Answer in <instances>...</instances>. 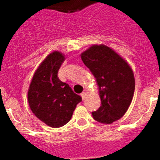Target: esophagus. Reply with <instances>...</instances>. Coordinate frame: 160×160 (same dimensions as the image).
Returning <instances> with one entry per match:
<instances>
[{"instance_id":"obj_1","label":"esophagus","mask_w":160,"mask_h":160,"mask_svg":"<svg viewBox=\"0 0 160 160\" xmlns=\"http://www.w3.org/2000/svg\"><path fill=\"white\" fill-rule=\"evenodd\" d=\"M80 95H81V97H82V100H85V95H86V93L85 92H82L81 94H80Z\"/></svg>"}]
</instances>
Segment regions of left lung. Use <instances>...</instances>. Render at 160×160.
Returning <instances> with one entry per match:
<instances>
[{"instance_id":"left-lung-1","label":"left lung","mask_w":160,"mask_h":160,"mask_svg":"<svg viewBox=\"0 0 160 160\" xmlns=\"http://www.w3.org/2000/svg\"><path fill=\"white\" fill-rule=\"evenodd\" d=\"M81 60L95 76L101 105L92 112L93 118L103 124H112L129 109L134 96L133 70L125 60L105 45L92 46L81 54Z\"/></svg>"}]
</instances>
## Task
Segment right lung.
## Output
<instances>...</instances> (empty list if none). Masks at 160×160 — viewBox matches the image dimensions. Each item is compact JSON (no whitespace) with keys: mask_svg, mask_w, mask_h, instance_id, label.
Returning a JSON list of instances; mask_svg holds the SVG:
<instances>
[{"mask_svg":"<svg viewBox=\"0 0 160 160\" xmlns=\"http://www.w3.org/2000/svg\"><path fill=\"white\" fill-rule=\"evenodd\" d=\"M64 60L65 56L59 51L50 54L34 74L27 95L31 111L52 128L67 124L77 104L82 100L58 77Z\"/></svg>","mask_w":160,"mask_h":160,"instance_id":"1","label":"right lung"}]
</instances>
